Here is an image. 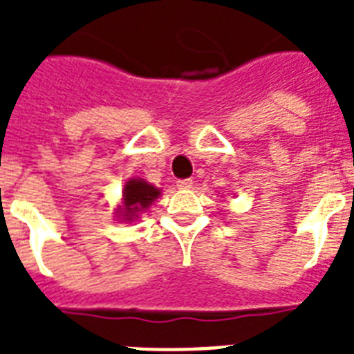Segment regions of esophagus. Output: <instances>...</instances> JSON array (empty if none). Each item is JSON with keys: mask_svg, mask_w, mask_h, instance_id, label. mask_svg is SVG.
I'll list each match as a JSON object with an SVG mask.
<instances>
[{"mask_svg": "<svg viewBox=\"0 0 354 354\" xmlns=\"http://www.w3.org/2000/svg\"><path fill=\"white\" fill-rule=\"evenodd\" d=\"M178 189H191L193 187V180H178Z\"/></svg>", "mask_w": 354, "mask_h": 354, "instance_id": "1", "label": "esophagus"}]
</instances>
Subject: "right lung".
Instances as JSON below:
<instances>
[{
    "instance_id": "obj_1",
    "label": "right lung",
    "mask_w": 354,
    "mask_h": 354,
    "mask_svg": "<svg viewBox=\"0 0 354 354\" xmlns=\"http://www.w3.org/2000/svg\"><path fill=\"white\" fill-rule=\"evenodd\" d=\"M160 194V189L150 185L149 182H145L141 178H130L124 183V189H122V205H119V209L115 213L122 221H136L139 213H143L147 207H150V204Z\"/></svg>"
}]
</instances>
